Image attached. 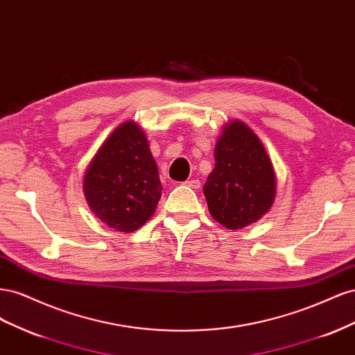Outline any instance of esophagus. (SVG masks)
I'll return each instance as SVG.
<instances>
[{"mask_svg":"<svg viewBox=\"0 0 355 355\" xmlns=\"http://www.w3.org/2000/svg\"><path fill=\"white\" fill-rule=\"evenodd\" d=\"M185 185H187V187H189V188H192V189H198V188H201V184H200V180H198V179H191V180H187V182H185Z\"/></svg>","mask_w":355,"mask_h":355,"instance_id":"obj_1","label":"esophagus"}]
</instances>
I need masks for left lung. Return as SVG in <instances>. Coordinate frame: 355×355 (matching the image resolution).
<instances>
[{
  "label": "left lung",
  "mask_w": 355,
  "mask_h": 355,
  "mask_svg": "<svg viewBox=\"0 0 355 355\" xmlns=\"http://www.w3.org/2000/svg\"><path fill=\"white\" fill-rule=\"evenodd\" d=\"M213 154L216 163L202 187L213 219L232 231L259 220L277 194L275 170L261 139L245 123L231 120Z\"/></svg>",
  "instance_id": "1"
}]
</instances>
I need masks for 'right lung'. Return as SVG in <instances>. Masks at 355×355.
<instances>
[{"label":"right lung","instance_id":"1","mask_svg":"<svg viewBox=\"0 0 355 355\" xmlns=\"http://www.w3.org/2000/svg\"><path fill=\"white\" fill-rule=\"evenodd\" d=\"M161 189L146 133L132 120L105 139L83 178L90 210L120 232H133L151 219Z\"/></svg>","mask_w":355,"mask_h":355}]
</instances>
